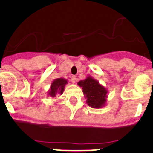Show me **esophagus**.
<instances>
[{"label":"esophagus","mask_w":153,"mask_h":153,"mask_svg":"<svg viewBox=\"0 0 153 153\" xmlns=\"http://www.w3.org/2000/svg\"><path fill=\"white\" fill-rule=\"evenodd\" d=\"M70 80H71V82H72L73 83H75L76 80V76H71Z\"/></svg>","instance_id":"esophagus-1"}]
</instances>
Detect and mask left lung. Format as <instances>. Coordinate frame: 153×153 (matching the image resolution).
I'll list each match as a JSON object with an SVG mask.
<instances>
[{"instance_id": "1", "label": "left lung", "mask_w": 153, "mask_h": 153, "mask_svg": "<svg viewBox=\"0 0 153 153\" xmlns=\"http://www.w3.org/2000/svg\"><path fill=\"white\" fill-rule=\"evenodd\" d=\"M77 85L82 87L83 95L86 99V102L88 106L94 109L105 106L107 100L108 90L99 83L98 80L91 76H88L83 80L79 81Z\"/></svg>"}]
</instances>
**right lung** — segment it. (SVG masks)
<instances>
[{
  "mask_svg": "<svg viewBox=\"0 0 153 153\" xmlns=\"http://www.w3.org/2000/svg\"><path fill=\"white\" fill-rule=\"evenodd\" d=\"M68 83L67 79L64 78H57L53 81L51 85L50 90L47 93V96L51 97H55L57 94H63L65 86Z\"/></svg>",
  "mask_w": 153,
  "mask_h": 153,
  "instance_id": "1",
  "label": "right lung"
}]
</instances>
